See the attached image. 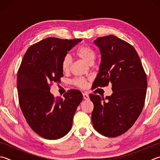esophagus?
Here are the masks:
<instances>
[{"mask_svg":"<svg viewBox=\"0 0 160 160\" xmlns=\"http://www.w3.org/2000/svg\"><path fill=\"white\" fill-rule=\"evenodd\" d=\"M82 94H83V98H84V100H89V96L88 94H87V93H83Z\"/></svg>","mask_w":160,"mask_h":160,"instance_id":"esophagus-1","label":"esophagus"}]
</instances>
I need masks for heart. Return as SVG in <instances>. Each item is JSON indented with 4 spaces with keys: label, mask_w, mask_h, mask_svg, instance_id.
Here are the masks:
<instances>
[{
    "label": "heart",
    "mask_w": 160,
    "mask_h": 160,
    "mask_svg": "<svg viewBox=\"0 0 160 160\" xmlns=\"http://www.w3.org/2000/svg\"><path fill=\"white\" fill-rule=\"evenodd\" d=\"M77 54L79 57L83 59L89 65H92L93 62L96 59V52L92 47L87 45H82L78 48L77 51ZM71 66V58L70 55H67L64 56L62 62V70L64 72H67L70 70ZM74 83L77 86L80 87H85L87 85L86 80L83 78H79L74 81Z\"/></svg>",
    "instance_id": "b5f03b06"
}]
</instances>
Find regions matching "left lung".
Returning <instances> with one entry per match:
<instances>
[{"label":"left lung","mask_w":160,"mask_h":160,"mask_svg":"<svg viewBox=\"0 0 160 160\" xmlns=\"http://www.w3.org/2000/svg\"><path fill=\"white\" fill-rule=\"evenodd\" d=\"M93 43L101 59L93 85L112 84V94L105 101L89 94L94 105L93 128L105 137H115L128 131L142 112L146 98L147 79L140 58L132 46L114 35L98 37Z\"/></svg>","instance_id":"8db88e82"}]
</instances>
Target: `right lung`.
<instances>
[{
	"mask_svg": "<svg viewBox=\"0 0 160 160\" xmlns=\"http://www.w3.org/2000/svg\"><path fill=\"white\" fill-rule=\"evenodd\" d=\"M81 41L44 39L31 46L21 62L17 84L20 108L30 127L43 138L58 139L69 132L82 101L78 90L56 99L50 92L51 84L59 82L63 76L62 59Z\"/></svg>",
	"mask_w": 160,
	"mask_h": 160,
	"instance_id": "add662e5",
	"label": "right lung"
}]
</instances>
